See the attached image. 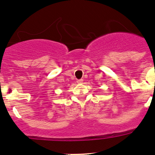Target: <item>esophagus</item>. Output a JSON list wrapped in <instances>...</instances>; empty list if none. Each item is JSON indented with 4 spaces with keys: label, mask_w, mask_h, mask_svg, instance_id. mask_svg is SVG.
Masks as SVG:
<instances>
[{
    "label": "esophagus",
    "mask_w": 155,
    "mask_h": 155,
    "mask_svg": "<svg viewBox=\"0 0 155 155\" xmlns=\"http://www.w3.org/2000/svg\"><path fill=\"white\" fill-rule=\"evenodd\" d=\"M82 82H83V80H82V79H78L77 80L78 83H82Z\"/></svg>",
    "instance_id": "34e87169"
}]
</instances>
